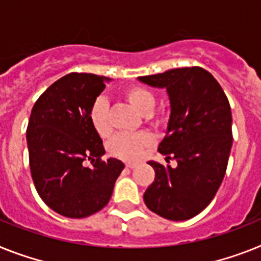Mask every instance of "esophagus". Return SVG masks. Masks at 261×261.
I'll return each mask as SVG.
<instances>
[{
	"label": "esophagus",
	"mask_w": 261,
	"mask_h": 261,
	"mask_svg": "<svg viewBox=\"0 0 261 261\" xmlns=\"http://www.w3.org/2000/svg\"><path fill=\"white\" fill-rule=\"evenodd\" d=\"M135 166H137V163H133V162H127L126 163V167L128 168H134Z\"/></svg>",
	"instance_id": "1"
}]
</instances>
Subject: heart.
I'll use <instances>...</instances> for the list:
<instances>
[{
  "label": "heart",
  "mask_w": 261,
  "mask_h": 261,
  "mask_svg": "<svg viewBox=\"0 0 261 261\" xmlns=\"http://www.w3.org/2000/svg\"><path fill=\"white\" fill-rule=\"evenodd\" d=\"M124 98L142 115L152 113L155 107V97L147 89L139 86H131L124 90ZM90 122L94 130L100 137H107L111 133V124L109 119V102L106 98L99 97L94 100L90 107ZM154 143V137L150 133L138 134H118L109 142V151L114 156L123 161H139L144 155V151Z\"/></svg>",
  "instance_id": "1"
}]
</instances>
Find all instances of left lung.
<instances>
[{
	"instance_id": "left-lung-1",
	"label": "left lung",
	"mask_w": 261,
	"mask_h": 261,
	"mask_svg": "<svg viewBox=\"0 0 261 261\" xmlns=\"http://www.w3.org/2000/svg\"><path fill=\"white\" fill-rule=\"evenodd\" d=\"M138 80L167 91L170 118L158 151L178 163L172 168L148 162L155 179L144 203L162 218L187 220L211 203L224 178L232 147L229 102L212 74L198 66Z\"/></svg>"
}]
</instances>
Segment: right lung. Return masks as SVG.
Returning <instances> with one entry per match:
<instances>
[{"mask_svg": "<svg viewBox=\"0 0 261 261\" xmlns=\"http://www.w3.org/2000/svg\"><path fill=\"white\" fill-rule=\"evenodd\" d=\"M110 78L71 73L54 82L33 106L26 142L37 192L53 211L81 219L100 211L124 164L100 161L105 148L90 122V107ZM91 160L93 168L84 162Z\"/></svg>", "mask_w": 261, "mask_h": 261, "instance_id": "1", "label": "right lung"}]
</instances>
